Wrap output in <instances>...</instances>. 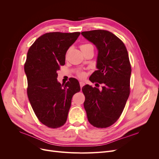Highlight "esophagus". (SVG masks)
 Instances as JSON below:
<instances>
[{
    "label": "esophagus",
    "instance_id": "34e87169",
    "mask_svg": "<svg viewBox=\"0 0 159 159\" xmlns=\"http://www.w3.org/2000/svg\"><path fill=\"white\" fill-rule=\"evenodd\" d=\"M80 88H81H81H82L83 86L85 85V84H84V82H83V81H80Z\"/></svg>",
    "mask_w": 159,
    "mask_h": 159
}]
</instances>
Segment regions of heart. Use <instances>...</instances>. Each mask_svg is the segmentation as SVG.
Returning <instances> with one entry per match:
<instances>
[{
    "instance_id": "heart-1",
    "label": "heart",
    "mask_w": 159,
    "mask_h": 159,
    "mask_svg": "<svg viewBox=\"0 0 159 159\" xmlns=\"http://www.w3.org/2000/svg\"><path fill=\"white\" fill-rule=\"evenodd\" d=\"M89 46H91V45H90V44H83V45H81L80 46V48H81V50H82V49L85 48H87V47H88ZM84 75V74L83 73H80V76H81V77H83Z\"/></svg>"
}]
</instances>
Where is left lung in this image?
Masks as SVG:
<instances>
[{
	"label": "left lung",
	"mask_w": 159,
	"mask_h": 159,
	"mask_svg": "<svg viewBox=\"0 0 159 159\" xmlns=\"http://www.w3.org/2000/svg\"><path fill=\"white\" fill-rule=\"evenodd\" d=\"M81 34L98 50V70L89 80L103 85L100 89L84 86V106L93 126L106 128L121 116L129 96L131 67L128 52L123 42L109 31L95 30L82 32Z\"/></svg>",
	"instance_id": "obj_1"
}]
</instances>
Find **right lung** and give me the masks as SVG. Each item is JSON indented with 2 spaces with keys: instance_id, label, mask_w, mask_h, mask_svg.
<instances>
[{
  "instance_id": "obj_1",
  "label": "right lung",
  "mask_w": 159,
  "mask_h": 159,
  "mask_svg": "<svg viewBox=\"0 0 159 159\" xmlns=\"http://www.w3.org/2000/svg\"><path fill=\"white\" fill-rule=\"evenodd\" d=\"M80 32H49L30 47L25 64L27 94L39 121L50 128L66 122L73 95L80 91L79 81L71 78L65 85L57 81V71L65 64L66 54Z\"/></svg>"
}]
</instances>
